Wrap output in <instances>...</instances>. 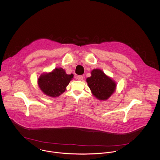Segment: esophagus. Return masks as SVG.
I'll use <instances>...</instances> for the list:
<instances>
[{
    "instance_id": "obj_1",
    "label": "esophagus",
    "mask_w": 160,
    "mask_h": 160,
    "mask_svg": "<svg viewBox=\"0 0 160 160\" xmlns=\"http://www.w3.org/2000/svg\"><path fill=\"white\" fill-rule=\"evenodd\" d=\"M77 77V79L78 80H82L83 79V77L82 76H78Z\"/></svg>"
}]
</instances>
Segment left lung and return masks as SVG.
I'll return each instance as SVG.
<instances>
[{"label": "left lung", "mask_w": 160, "mask_h": 160, "mask_svg": "<svg viewBox=\"0 0 160 160\" xmlns=\"http://www.w3.org/2000/svg\"><path fill=\"white\" fill-rule=\"evenodd\" d=\"M86 82L93 95L99 100L108 99L114 92L116 84L99 69L92 70Z\"/></svg>", "instance_id": "1"}]
</instances>
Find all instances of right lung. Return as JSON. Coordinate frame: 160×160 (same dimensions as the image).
I'll list each match as a JSON object with an SVG mask.
<instances>
[{
	"label": "right lung",
	"instance_id": "obj_1",
	"mask_svg": "<svg viewBox=\"0 0 160 160\" xmlns=\"http://www.w3.org/2000/svg\"><path fill=\"white\" fill-rule=\"evenodd\" d=\"M72 77V74H67L64 69L56 68L51 72L41 75L38 78V85L45 94L56 97L65 91Z\"/></svg>",
	"mask_w": 160,
	"mask_h": 160
}]
</instances>
